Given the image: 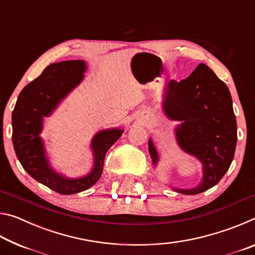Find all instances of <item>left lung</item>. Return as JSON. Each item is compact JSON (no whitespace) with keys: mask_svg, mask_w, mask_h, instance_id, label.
I'll use <instances>...</instances> for the list:
<instances>
[{"mask_svg":"<svg viewBox=\"0 0 255 255\" xmlns=\"http://www.w3.org/2000/svg\"><path fill=\"white\" fill-rule=\"evenodd\" d=\"M163 110L181 124L176 141L183 152L202 164V180L192 189H175L183 195H197L217 184L230 169L237 141L236 119L230 90L205 64H199L187 79L171 80L165 86ZM148 150L154 165L158 154L152 139Z\"/></svg>","mask_w":255,"mask_h":255,"instance_id":"1","label":"left lung"}]
</instances>
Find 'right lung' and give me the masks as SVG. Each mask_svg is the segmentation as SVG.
<instances>
[{
  "label": "right lung",
  "instance_id": "1",
  "mask_svg": "<svg viewBox=\"0 0 255 255\" xmlns=\"http://www.w3.org/2000/svg\"><path fill=\"white\" fill-rule=\"evenodd\" d=\"M85 71L84 60L50 64L40 76L24 86L12 112V141L21 165L34 180L62 195L84 191L100 179L106 153L124 132L120 128H111L96 133L91 141L94 165L88 175L66 178L49 165L44 141L39 136L42 120L81 83Z\"/></svg>",
  "mask_w": 255,
  "mask_h": 255
}]
</instances>
